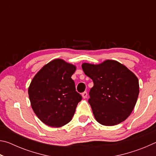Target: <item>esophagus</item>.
<instances>
[{"mask_svg": "<svg viewBox=\"0 0 156 156\" xmlns=\"http://www.w3.org/2000/svg\"><path fill=\"white\" fill-rule=\"evenodd\" d=\"M82 97H83V98H86L87 97V93L86 91L83 92V93L82 94Z\"/></svg>", "mask_w": 156, "mask_h": 156, "instance_id": "obj_1", "label": "esophagus"}]
</instances>
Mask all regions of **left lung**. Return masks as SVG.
Segmentation results:
<instances>
[{"label":"left lung","mask_w":156,"mask_h":156,"mask_svg":"<svg viewBox=\"0 0 156 156\" xmlns=\"http://www.w3.org/2000/svg\"><path fill=\"white\" fill-rule=\"evenodd\" d=\"M82 68L94 82L88 102L97 122L113 126L125 120L138 100L137 76L126 66L113 60L98 65L84 62Z\"/></svg>","instance_id":"1"}]
</instances>
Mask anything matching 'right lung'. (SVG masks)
Wrapping results in <instances>:
<instances>
[{
	"label": "right lung",
	"mask_w": 156,
	"mask_h": 156,
	"mask_svg": "<svg viewBox=\"0 0 156 156\" xmlns=\"http://www.w3.org/2000/svg\"><path fill=\"white\" fill-rule=\"evenodd\" d=\"M74 65L57 58L44 65L28 88L31 106L45 125L60 127L72 119L82 96L76 91L72 76Z\"/></svg>",
	"instance_id": "1"
}]
</instances>
